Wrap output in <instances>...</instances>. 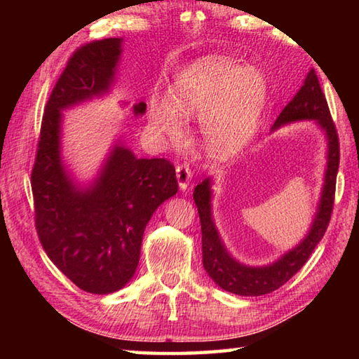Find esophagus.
<instances>
[{
  "instance_id": "1",
  "label": "esophagus",
  "mask_w": 359,
  "mask_h": 359,
  "mask_svg": "<svg viewBox=\"0 0 359 359\" xmlns=\"http://www.w3.org/2000/svg\"><path fill=\"white\" fill-rule=\"evenodd\" d=\"M175 177H177L180 190L185 191L187 188H188V185H190V182H191L190 168H188L187 165H179L177 168H175Z\"/></svg>"
}]
</instances>
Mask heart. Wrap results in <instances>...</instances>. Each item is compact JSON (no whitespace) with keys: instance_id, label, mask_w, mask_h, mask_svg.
I'll list each match as a JSON object with an SVG mask.
<instances>
[{"instance_id":"obj_1","label":"heart","mask_w":359,"mask_h":359,"mask_svg":"<svg viewBox=\"0 0 359 359\" xmlns=\"http://www.w3.org/2000/svg\"><path fill=\"white\" fill-rule=\"evenodd\" d=\"M267 96L263 72L229 57H205L182 72L171 98L150 101L149 126L161 137L182 136L184 118L203 117L204 145L224 155L253 131Z\"/></svg>"}]
</instances>
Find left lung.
Wrapping results in <instances>:
<instances>
[{"label": "left lung", "mask_w": 359, "mask_h": 359, "mask_svg": "<svg viewBox=\"0 0 359 359\" xmlns=\"http://www.w3.org/2000/svg\"><path fill=\"white\" fill-rule=\"evenodd\" d=\"M312 120L326 137V166L321 185L317 210L313 214L307 234L296 244L282 253L269 264L250 266L241 263L224 245L214 220L212 199H214V175L205 177L201 184L194 187L193 199L196 203L203 233V264L209 277L218 287L229 293L239 296H263L271 293L287 283L306 261L311 257L313 248L323 239L327 224H330L334 191H336V177L339 169V137L336 126L332 123L330 109L315 71L311 69L306 81L293 101L283 109L271 133L283 128L296 121Z\"/></svg>", "instance_id": "1"}]
</instances>
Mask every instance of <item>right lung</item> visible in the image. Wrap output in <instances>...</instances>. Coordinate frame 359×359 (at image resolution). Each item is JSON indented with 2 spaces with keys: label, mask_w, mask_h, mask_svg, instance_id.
<instances>
[{
  "label": "right lung",
  "mask_w": 359,
  "mask_h": 359,
  "mask_svg": "<svg viewBox=\"0 0 359 359\" xmlns=\"http://www.w3.org/2000/svg\"><path fill=\"white\" fill-rule=\"evenodd\" d=\"M121 53L123 38H109L69 58L47 101L32 174L36 228L47 257L93 294H111L131 280L145 226L179 188L171 163L137 158L121 137L114 139L90 180L79 179L65 160L63 112L112 92ZM145 109L137 102L131 111L144 115Z\"/></svg>",
  "instance_id": "add662e5"
}]
</instances>
